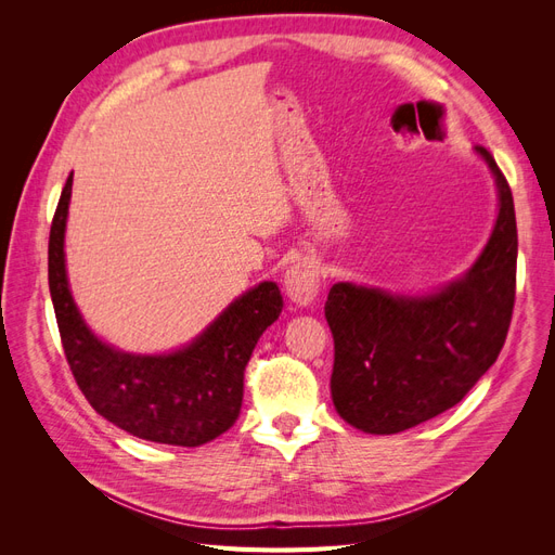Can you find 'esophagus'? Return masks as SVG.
Here are the masks:
<instances>
[{
	"label": "esophagus",
	"instance_id": "1",
	"mask_svg": "<svg viewBox=\"0 0 555 555\" xmlns=\"http://www.w3.org/2000/svg\"><path fill=\"white\" fill-rule=\"evenodd\" d=\"M284 289L296 306H310L319 294V266L310 259L296 261L284 273Z\"/></svg>",
	"mask_w": 555,
	"mask_h": 555
}]
</instances>
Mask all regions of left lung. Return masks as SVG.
I'll return each mask as SVG.
<instances>
[{
    "instance_id": "left-lung-1",
    "label": "left lung",
    "mask_w": 555,
    "mask_h": 555,
    "mask_svg": "<svg viewBox=\"0 0 555 555\" xmlns=\"http://www.w3.org/2000/svg\"><path fill=\"white\" fill-rule=\"evenodd\" d=\"M500 210L469 271L430 296H393L333 284L324 306L333 333V405L349 426L393 435L465 398L505 345L516 296V215L507 178L489 150Z\"/></svg>"
}]
</instances>
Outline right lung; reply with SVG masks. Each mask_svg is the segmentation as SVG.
I'll return each mask as SVG.
<instances>
[{
  "label": "right lung",
  "mask_w": 555,
  "mask_h": 555,
  "mask_svg": "<svg viewBox=\"0 0 555 555\" xmlns=\"http://www.w3.org/2000/svg\"><path fill=\"white\" fill-rule=\"evenodd\" d=\"M72 182L50 224L48 287L64 357L90 405L141 440L198 447L227 433L241 414L245 365L261 333L282 312L275 282H261L215 319L184 349L164 357L125 354L104 345L82 322L64 268V227Z\"/></svg>",
  "instance_id": "right-lung-1"
}]
</instances>
